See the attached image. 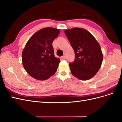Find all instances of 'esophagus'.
Masks as SVG:
<instances>
[{"instance_id":"1","label":"esophagus","mask_w":122,"mask_h":122,"mask_svg":"<svg viewBox=\"0 0 122 122\" xmlns=\"http://www.w3.org/2000/svg\"><path fill=\"white\" fill-rule=\"evenodd\" d=\"M66 59V57H65V56H62V57H61V59L62 60H65V59Z\"/></svg>"}]
</instances>
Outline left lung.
<instances>
[{
	"label": "left lung",
	"instance_id": "8db88e82",
	"mask_svg": "<svg viewBox=\"0 0 122 122\" xmlns=\"http://www.w3.org/2000/svg\"><path fill=\"white\" fill-rule=\"evenodd\" d=\"M72 47L75 59L69 66L71 74L78 79H91L98 71L103 55L99 43L88 31L81 28L65 30Z\"/></svg>",
	"mask_w": 122,
	"mask_h": 122
}]
</instances>
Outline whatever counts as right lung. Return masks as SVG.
I'll list each match as a JSON object with an SVG mask.
<instances>
[{
  "mask_svg": "<svg viewBox=\"0 0 122 122\" xmlns=\"http://www.w3.org/2000/svg\"><path fill=\"white\" fill-rule=\"evenodd\" d=\"M60 30L44 28L31 36L22 52L23 65L30 76L34 79L45 80L57 71L60 60L56 58L52 43Z\"/></svg>",
  "mask_w": 122,
  "mask_h": 122,
  "instance_id": "right-lung-1",
  "label": "right lung"
}]
</instances>
